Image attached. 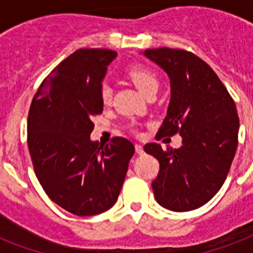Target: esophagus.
I'll list each match as a JSON object with an SVG mask.
<instances>
[{"instance_id": "obj_1", "label": "esophagus", "mask_w": 253, "mask_h": 253, "mask_svg": "<svg viewBox=\"0 0 253 253\" xmlns=\"http://www.w3.org/2000/svg\"><path fill=\"white\" fill-rule=\"evenodd\" d=\"M135 151H136L137 155H143V153H144V149H143V145H140V144H136V145H135Z\"/></svg>"}]
</instances>
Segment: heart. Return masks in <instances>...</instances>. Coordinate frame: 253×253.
Returning <instances> with one entry per match:
<instances>
[{
  "label": "heart",
  "instance_id": "1",
  "mask_svg": "<svg viewBox=\"0 0 253 253\" xmlns=\"http://www.w3.org/2000/svg\"><path fill=\"white\" fill-rule=\"evenodd\" d=\"M128 79L135 84V87L147 96L149 92L159 89V78L156 77V74L152 70L143 66H132L127 71ZM113 97V89L109 84H102L101 91H100V98L104 105H110Z\"/></svg>",
  "mask_w": 253,
  "mask_h": 253
}]
</instances>
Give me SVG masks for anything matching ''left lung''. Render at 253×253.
<instances>
[{
    "label": "left lung",
    "mask_w": 253,
    "mask_h": 253,
    "mask_svg": "<svg viewBox=\"0 0 253 253\" xmlns=\"http://www.w3.org/2000/svg\"><path fill=\"white\" fill-rule=\"evenodd\" d=\"M143 54L170 79L171 97L157 139L179 133L178 149L149 143L159 160L155 198L173 212L207 204L222 187L238 147L239 118L233 97L208 63L182 49H147Z\"/></svg>",
    "instance_id": "8db88e82"
}]
</instances>
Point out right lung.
<instances>
[{
    "instance_id": "1",
    "label": "right lung",
    "mask_w": 253,
    "mask_h": 253,
    "mask_svg": "<svg viewBox=\"0 0 253 253\" xmlns=\"http://www.w3.org/2000/svg\"><path fill=\"white\" fill-rule=\"evenodd\" d=\"M117 57L109 49H78L42 80L31 102L27 143L35 174L49 199L75 215L116 204L135 147L125 137L92 141L101 114L102 79Z\"/></svg>"
}]
</instances>
